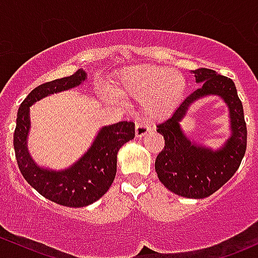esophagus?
I'll list each match as a JSON object with an SVG mask.
<instances>
[{
    "label": "esophagus",
    "instance_id": "34e87169",
    "mask_svg": "<svg viewBox=\"0 0 258 258\" xmlns=\"http://www.w3.org/2000/svg\"><path fill=\"white\" fill-rule=\"evenodd\" d=\"M151 130L152 128H151V126L146 121L139 122V123H136V137L141 139L145 135H147Z\"/></svg>",
    "mask_w": 258,
    "mask_h": 258
}]
</instances>
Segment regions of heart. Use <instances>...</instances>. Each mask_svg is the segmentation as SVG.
<instances>
[{"mask_svg": "<svg viewBox=\"0 0 258 258\" xmlns=\"http://www.w3.org/2000/svg\"><path fill=\"white\" fill-rule=\"evenodd\" d=\"M113 91L121 97L146 102V110L152 116H163L182 100L186 80L170 69L139 64L121 72L114 82Z\"/></svg>", "mask_w": 258, "mask_h": 258, "instance_id": "heart-1", "label": "heart"}]
</instances>
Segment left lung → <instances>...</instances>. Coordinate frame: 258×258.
Instances as JSON below:
<instances>
[{
    "mask_svg": "<svg viewBox=\"0 0 258 258\" xmlns=\"http://www.w3.org/2000/svg\"><path fill=\"white\" fill-rule=\"evenodd\" d=\"M200 88L179 105L172 117L157 124L165 147L156 157L155 170L160 181L173 194L187 199H205L228 181L246 152L247 127L243 107L233 81L210 69L194 71ZM209 94L221 95L230 108L233 135L221 150L212 151L192 144L183 135L179 122L189 105Z\"/></svg>",
    "mask_w": 258,
    "mask_h": 258,
    "instance_id": "obj_1",
    "label": "left lung"
}]
</instances>
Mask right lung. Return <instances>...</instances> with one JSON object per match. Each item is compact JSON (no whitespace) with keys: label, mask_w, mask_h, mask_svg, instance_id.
<instances>
[{"label":"right lung","mask_w":258,"mask_h":258,"mask_svg":"<svg viewBox=\"0 0 258 258\" xmlns=\"http://www.w3.org/2000/svg\"><path fill=\"white\" fill-rule=\"evenodd\" d=\"M85 80L86 72L79 70L69 77L37 86L20 105L14 134L17 165L26 181L49 201L67 207L88 206L108 191L116 176L117 152L135 137L134 122H117L103 127L90 150L67 170L58 172L43 170L33 162L26 146L30 106L52 93L76 87Z\"/></svg>","instance_id":"obj_1"}]
</instances>
